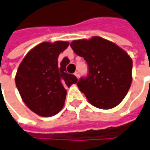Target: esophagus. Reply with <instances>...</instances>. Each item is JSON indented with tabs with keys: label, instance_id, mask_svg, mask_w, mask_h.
I'll return each instance as SVG.
<instances>
[{
	"label": "esophagus",
	"instance_id": "1",
	"mask_svg": "<svg viewBox=\"0 0 150 150\" xmlns=\"http://www.w3.org/2000/svg\"><path fill=\"white\" fill-rule=\"evenodd\" d=\"M75 75L79 79L80 78V72L79 71H76V72H75Z\"/></svg>",
	"mask_w": 150,
	"mask_h": 150
}]
</instances>
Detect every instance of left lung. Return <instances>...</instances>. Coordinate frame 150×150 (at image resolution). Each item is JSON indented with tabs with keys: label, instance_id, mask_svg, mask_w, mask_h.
<instances>
[{
	"label": "left lung",
	"instance_id": "obj_1",
	"mask_svg": "<svg viewBox=\"0 0 150 150\" xmlns=\"http://www.w3.org/2000/svg\"><path fill=\"white\" fill-rule=\"evenodd\" d=\"M70 47L86 61L89 74L77 86L96 108L111 109L123 100L132 83L133 61L114 42L95 36L75 40Z\"/></svg>",
	"mask_w": 150,
	"mask_h": 150
}]
</instances>
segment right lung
I'll return each mask as SVG.
<instances>
[{"instance_id":"obj_1","label":"right lung","mask_w":150,"mask_h":150,"mask_svg":"<svg viewBox=\"0 0 150 150\" xmlns=\"http://www.w3.org/2000/svg\"><path fill=\"white\" fill-rule=\"evenodd\" d=\"M68 42H43L24 57L16 71L15 82L24 103L42 117L56 115L62 109L66 97L65 86L78 81L66 72L68 58L58 64L59 54L68 48Z\"/></svg>"}]
</instances>
